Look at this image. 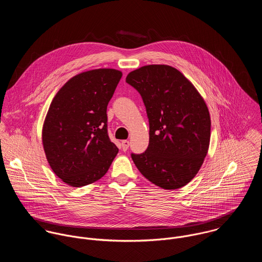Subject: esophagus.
Returning a JSON list of instances; mask_svg holds the SVG:
<instances>
[{
	"mask_svg": "<svg viewBox=\"0 0 262 262\" xmlns=\"http://www.w3.org/2000/svg\"><path fill=\"white\" fill-rule=\"evenodd\" d=\"M121 145H122V149L126 151V150L128 149V147H129V141L128 140H122Z\"/></svg>",
	"mask_w": 262,
	"mask_h": 262,
	"instance_id": "34e87169",
	"label": "esophagus"
}]
</instances>
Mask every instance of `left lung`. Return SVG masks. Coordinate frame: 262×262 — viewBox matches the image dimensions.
<instances>
[{"label":"left lung","instance_id":"8db88e82","mask_svg":"<svg viewBox=\"0 0 262 262\" xmlns=\"http://www.w3.org/2000/svg\"><path fill=\"white\" fill-rule=\"evenodd\" d=\"M126 81L141 95L149 120L147 149L131 155L136 167L157 187H185L199 172L210 145L211 117L204 98L166 64L139 68Z\"/></svg>","mask_w":262,"mask_h":262}]
</instances>
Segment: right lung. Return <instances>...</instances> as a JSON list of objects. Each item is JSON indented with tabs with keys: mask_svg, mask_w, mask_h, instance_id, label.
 Returning <instances> with one entry per match:
<instances>
[{
	"mask_svg": "<svg viewBox=\"0 0 262 262\" xmlns=\"http://www.w3.org/2000/svg\"><path fill=\"white\" fill-rule=\"evenodd\" d=\"M122 77L97 69L70 78L54 96L42 127V144L53 172L80 187L102 179L118 147L107 133V106Z\"/></svg>",
	"mask_w": 262,
	"mask_h": 262,
	"instance_id": "add662e5",
	"label": "right lung"
}]
</instances>
